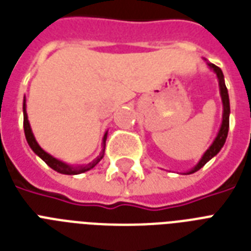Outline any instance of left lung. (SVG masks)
<instances>
[{
    "mask_svg": "<svg viewBox=\"0 0 251 251\" xmlns=\"http://www.w3.org/2000/svg\"><path fill=\"white\" fill-rule=\"evenodd\" d=\"M210 68H213L217 73L218 78H219V87H221V95H222V100H223V121H222V126L221 130L218 132V136L214 140V143L211 144L210 148L205 152V154L202 156V158L200 160L199 164L195 166V168L188 173V174H192V173H196L197 170L202 168L203 165L206 164L207 161L213 158L215 154L222 150V147L225 146L226 139H227L228 135V129H229V98H228V91L227 87H226L225 83V77H223V72H222V69L219 67H217L215 64H209Z\"/></svg>",
    "mask_w": 251,
    "mask_h": 251,
    "instance_id": "8db88e82",
    "label": "left lung"
}]
</instances>
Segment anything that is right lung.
<instances>
[{"label": "right lung", "instance_id": "add662e5", "mask_svg": "<svg viewBox=\"0 0 251 251\" xmlns=\"http://www.w3.org/2000/svg\"><path fill=\"white\" fill-rule=\"evenodd\" d=\"M23 113H24V132H25V138H26V142L29 144V147L33 150V152L36 154H38L42 160L46 162V164L50 166L51 169H54L55 172L60 173V174H67V175H75V174H79V173H85L87 170H90L93 169L95 165L99 162V161L103 158V154H101L100 157H98L97 160H94L91 164L86 165V166H82V168H72V166H69V165L64 164L62 161L56 160L52 156H50L49 153H46L40 146L38 143L36 142L33 136V132L30 130V126H29V122H28V116H26V112H25V99H24V104H23ZM105 139H107V134L104 135V144H105Z\"/></svg>", "mask_w": 251, "mask_h": 251}]
</instances>
